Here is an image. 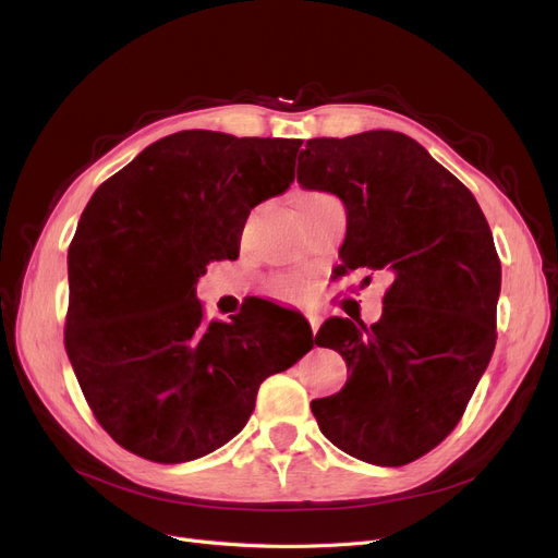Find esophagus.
Masks as SVG:
<instances>
[{
    "mask_svg": "<svg viewBox=\"0 0 558 558\" xmlns=\"http://www.w3.org/2000/svg\"><path fill=\"white\" fill-rule=\"evenodd\" d=\"M304 318H306V323H310V328H312V332H316V330L320 328V318H318L316 314H304Z\"/></svg>",
    "mask_w": 558,
    "mask_h": 558,
    "instance_id": "1",
    "label": "esophagus"
}]
</instances>
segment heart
Instances as JSON below:
<instances>
[{"instance_id":"heart-1","label":"heart","mask_w":558,"mask_h":558,"mask_svg":"<svg viewBox=\"0 0 558 558\" xmlns=\"http://www.w3.org/2000/svg\"><path fill=\"white\" fill-rule=\"evenodd\" d=\"M332 196L323 194V191H316V189H306V191H300V194L295 196V207H306V205H316L320 201H328ZM275 293L283 300H291V302H298L302 300L306 293H310V277L306 275H288V277H281L277 283H275Z\"/></svg>"}]
</instances>
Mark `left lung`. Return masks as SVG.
<instances>
[{
	"label": "left lung",
	"mask_w": 558,
	"mask_h": 558,
	"mask_svg": "<svg viewBox=\"0 0 558 558\" xmlns=\"http://www.w3.org/2000/svg\"><path fill=\"white\" fill-rule=\"evenodd\" d=\"M298 182L345 205L341 275L392 277L378 323L330 318L318 330L351 378L312 401L314 417L362 462L411 464L457 427L494 353L501 260L489 223L471 191L397 131L306 141Z\"/></svg>",
	"instance_id": "8db88e82"
}]
</instances>
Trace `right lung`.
I'll use <instances>...</instances> for the list:
<instances>
[{
	"label": "right lung",
	"instance_id": "add662e5",
	"mask_svg": "<svg viewBox=\"0 0 558 558\" xmlns=\"http://www.w3.org/2000/svg\"><path fill=\"white\" fill-rule=\"evenodd\" d=\"M300 147L180 131L94 191L69 244L64 345L89 411L124 450L180 464L221 448L260 383L312 351V330L279 339L242 312L205 320L194 293L209 260L238 254L252 207L291 186Z\"/></svg>",
	"mask_w": 558,
	"mask_h": 558
}]
</instances>
